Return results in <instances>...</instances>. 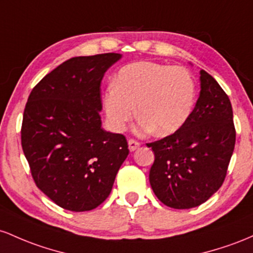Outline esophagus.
I'll return each instance as SVG.
<instances>
[{
  "label": "esophagus",
  "instance_id": "esophagus-1",
  "mask_svg": "<svg viewBox=\"0 0 253 253\" xmlns=\"http://www.w3.org/2000/svg\"><path fill=\"white\" fill-rule=\"evenodd\" d=\"M127 144H129L130 152H134V150H136L137 148H140V146H141L140 142L134 140V138H130V140L127 141Z\"/></svg>",
  "mask_w": 253,
  "mask_h": 253
}]
</instances>
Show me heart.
<instances>
[{"label":"heart","instance_id":"obj_1","mask_svg":"<svg viewBox=\"0 0 253 253\" xmlns=\"http://www.w3.org/2000/svg\"><path fill=\"white\" fill-rule=\"evenodd\" d=\"M195 84L189 72L153 62L130 64L119 70L104 104L110 124L122 130L135 113L140 127L166 136L181 127L191 113Z\"/></svg>","mask_w":253,"mask_h":253}]
</instances>
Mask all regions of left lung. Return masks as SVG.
<instances>
[{
    "label": "left lung",
    "mask_w": 253,
    "mask_h": 253,
    "mask_svg": "<svg viewBox=\"0 0 253 253\" xmlns=\"http://www.w3.org/2000/svg\"><path fill=\"white\" fill-rule=\"evenodd\" d=\"M201 93L185 123L150 142L155 159L149 171L153 191L174 209L198 207L225 181L235 146L233 111L216 80L201 70Z\"/></svg>",
    "instance_id": "1"
}]
</instances>
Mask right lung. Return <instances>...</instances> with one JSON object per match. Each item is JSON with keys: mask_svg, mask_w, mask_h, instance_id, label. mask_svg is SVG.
Returning a JSON list of instances; mask_svg holds the SVG:
<instances>
[{"mask_svg": "<svg viewBox=\"0 0 253 253\" xmlns=\"http://www.w3.org/2000/svg\"><path fill=\"white\" fill-rule=\"evenodd\" d=\"M121 58L109 52L65 61L33 87L21 146L38 189L61 208L92 211L109 197L129 149L101 127L100 84Z\"/></svg>", "mask_w": 253, "mask_h": 253, "instance_id": "right-lung-1", "label": "right lung"}]
</instances>
